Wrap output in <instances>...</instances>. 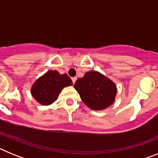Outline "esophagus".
<instances>
[{
  "mask_svg": "<svg viewBox=\"0 0 158 158\" xmlns=\"http://www.w3.org/2000/svg\"><path fill=\"white\" fill-rule=\"evenodd\" d=\"M76 81H77V77H72V81H73V83L74 84L75 82H76Z\"/></svg>",
  "mask_w": 158,
  "mask_h": 158,
  "instance_id": "34e87169",
  "label": "esophagus"
}]
</instances>
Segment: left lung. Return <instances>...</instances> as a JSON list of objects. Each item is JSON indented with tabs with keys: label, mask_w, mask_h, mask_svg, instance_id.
<instances>
[{
	"label": "left lung",
	"mask_w": 158,
	"mask_h": 158,
	"mask_svg": "<svg viewBox=\"0 0 158 158\" xmlns=\"http://www.w3.org/2000/svg\"><path fill=\"white\" fill-rule=\"evenodd\" d=\"M73 87L84 104L96 111H102L112 105L117 94L115 82L95 70L89 71L83 77L78 78Z\"/></svg>",
	"instance_id": "8db88e82"
}]
</instances>
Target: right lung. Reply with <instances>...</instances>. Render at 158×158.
I'll return each mask as SVG.
<instances>
[{"instance_id": "add662e5", "label": "right lung", "mask_w": 158, "mask_h": 158, "mask_svg": "<svg viewBox=\"0 0 158 158\" xmlns=\"http://www.w3.org/2000/svg\"><path fill=\"white\" fill-rule=\"evenodd\" d=\"M72 85V81L67 74H60L57 70H48L32 85L31 94L42 105H51L58 99L64 88Z\"/></svg>"}]
</instances>
